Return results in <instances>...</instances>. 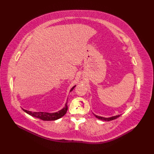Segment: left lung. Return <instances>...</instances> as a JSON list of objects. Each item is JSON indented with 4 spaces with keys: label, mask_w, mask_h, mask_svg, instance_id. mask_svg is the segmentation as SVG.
<instances>
[{
    "label": "left lung",
    "mask_w": 154,
    "mask_h": 154,
    "mask_svg": "<svg viewBox=\"0 0 154 154\" xmlns=\"http://www.w3.org/2000/svg\"><path fill=\"white\" fill-rule=\"evenodd\" d=\"M94 116H96V118H97L98 119L101 120H104V121H110V120H112L117 119V118H119L120 115H116V116H111V117H109V118H104V117H102V116H97L96 114H93Z\"/></svg>",
    "instance_id": "obj_1"
}]
</instances>
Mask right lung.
<instances>
[{
	"label": "right lung",
	"mask_w": 154,
	"mask_h": 154,
	"mask_svg": "<svg viewBox=\"0 0 154 154\" xmlns=\"http://www.w3.org/2000/svg\"><path fill=\"white\" fill-rule=\"evenodd\" d=\"M75 85L73 87L71 88L70 90L71 91H73V89L75 87ZM67 103L65 104V106L60 110V111L56 112H53V113H49V112H32V111H29L27 110H25L24 109H22V110L24 111L25 112H26L29 115H30L32 116H34L35 118H37V119H40L42 120H45V121H50V120H57L59 119H60L62 116H63L65 114H66L67 111Z\"/></svg>",
	"instance_id": "right-lung-1"
}]
</instances>
